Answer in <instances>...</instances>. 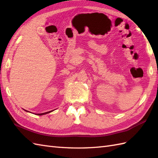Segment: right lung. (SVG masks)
Instances as JSON below:
<instances>
[{"mask_svg": "<svg viewBox=\"0 0 158 158\" xmlns=\"http://www.w3.org/2000/svg\"><path fill=\"white\" fill-rule=\"evenodd\" d=\"M23 110H25V109H23ZM26 111H26V110H25ZM52 111H48V112H45V113H38V114H37V115H43V114H47V113H51V112H52ZM27 112H29V111H27Z\"/></svg>", "mask_w": 158, "mask_h": 158, "instance_id": "right-lung-1", "label": "right lung"}]
</instances>
